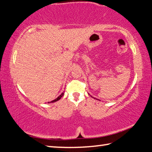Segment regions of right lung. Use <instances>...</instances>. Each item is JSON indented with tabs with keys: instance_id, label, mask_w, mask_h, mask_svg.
I'll return each mask as SVG.
<instances>
[{
	"instance_id": "right-lung-1",
	"label": "right lung",
	"mask_w": 152,
	"mask_h": 152,
	"mask_svg": "<svg viewBox=\"0 0 152 152\" xmlns=\"http://www.w3.org/2000/svg\"><path fill=\"white\" fill-rule=\"evenodd\" d=\"M64 92H62V93H61L60 96H59L57 99H54L53 100V101H51L50 102H56V101H59V100H60L61 97H62L63 96H64ZM49 103H50V102H49Z\"/></svg>"
}]
</instances>
